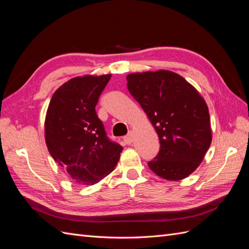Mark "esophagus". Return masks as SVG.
I'll list each match as a JSON object with an SVG mask.
<instances>
[{
  "instance_id": "1",
  "label": "esophagus",
  "mask_w": 249,
  "mask_h": 249,
  "mask_svg": "<svg viewBox=\"0 0 249 249\" xmlns=\"http://www.w3.org/2000/svg\"><path fill=\"white\" fill-rule=\"evenodd\" d=\"M124 141L125 144H132V142L134 141V133L131 131L129 134L126 135V136H124Z\"/></svg>"
}]
</instances>
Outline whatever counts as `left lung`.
<instances>
[{
  "instance_id": "obj_1",
  "label": "left lung",
  "mask_w": 249,
  "mask_h": 249,
  "mask_svg": "<svg viewBox=\"0 0 249 249\" xmlns=\"http://www.w3.org/2000/svg\"><path fill=\"white\" fill-rule=\"evenodd\" d=\"M126 81L159 137V154L148 162L149 168L167 180L189 177L212 142L205 99L182 76L166 70L133 72Z\"/></svg>"
}]
</instances>
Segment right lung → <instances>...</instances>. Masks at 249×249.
Here are the masks:
<instances>
[{
    "instance_id": "obj_1",
    "label": "right lung",
    "mask_w": 249,
    "mask_h": 249,
    "mask_svg": "<svg viewBox=\"0 0 249 249\" xmlns=\"http://www.w3.org/2000/svg\"><path fill=\"white\" fill-rule=\"evenodd\" d=\"M111 74L74 77L53 94L44 139L55 162L81 185H94L114 170L123 146L108 139L95 112Z\"/></svg>"
}]
</instances>
